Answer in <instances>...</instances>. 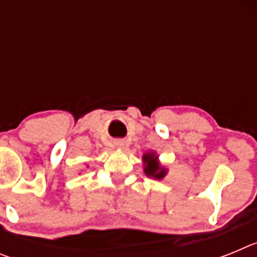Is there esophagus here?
<instances>
[{
	"label": "esophagus",
	"mask_w": 257,
	"mask_h": 257,
	"mask_svg": "<svg viewBox=\"0 0 257 257\" xmlns=\"http://www.w3.org/2000/svg\"><path fill=\"white\" fill-rule=\"evenodd\" d=\"M114 144H115V147H117V148H123V147H124L123 140H115Z\"/></svg>",
	"instance_id": "34e87169"
}]
</instances>
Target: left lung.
<instances>
[{"mask_svg":"<svg viewBox=\"0 0 257 257\" xmlns=\"http://www.w3.org/2000/svg\"><path fill=\"white\" fill-rule=\"evenodd\" d=\"M143 162H144L145 175L149 176V178L162 180L166 176V174H167V170L160 165V162H158V157H157L156 153H153V152L145 153L144 156H143Z\"/></svg>","mask_w":257,"mask_h":257,"instance_id":"1","label":"left lung"}]
</instances>
